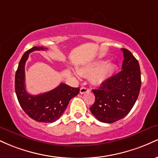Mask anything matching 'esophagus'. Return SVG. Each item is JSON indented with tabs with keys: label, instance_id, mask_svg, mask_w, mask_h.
Returning a JSON list of instances; mask_svg holds the SVG:
<instances>
[{
	"label": "esophagus",
	"instance_id": "obj_1",
	"mask_svg": "<svg viewBox=\"0 0 158 158\" xmlns=\"http://www.w3.org/2000/svg\"><path fill=\"white\" fill-rule=\"evenodd\" d=\"M88 90H88L87 88H85V87H82V88H80V94H85V93H87Z\"/></svg>",
	"mask_w": 158,
	"mask_h": 158
}]
</instances>
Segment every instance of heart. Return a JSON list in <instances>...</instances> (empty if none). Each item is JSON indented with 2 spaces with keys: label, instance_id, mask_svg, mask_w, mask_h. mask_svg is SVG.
I'll return each instance as SVG.
<instances>
[{
  "label": "heart",
  "instance_id": "b5f03b06",
  "mask_svg": "<svg viewBox=\"0 0 158 158\" xmlns=\"http://www.w3.org/2000/svg\"><path fill=\"white\" fill-rule=\"evenodd\" d=\"M116 66L113 63L99 61L78 69L77 72L81 77H90L92 83L96 85H102L112 77Z\"/></svg>",
  "mask_w": 158,
  "mask_h": 158
}]
</instances>
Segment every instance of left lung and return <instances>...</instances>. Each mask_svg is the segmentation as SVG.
Segmentation results:
<instances>
[{"label":"left lung","instance_id":"obj_1","mask_svg":"<svg viewBox=\"0 0 158 158\" xmlns=\"http://www.w3.org/2000/svg\"><path fill=\"white\" fill-rule=\"evenodd\" d=\"M123 52L120 72L93 90L95 102L90 108L98 120L112 123L123 119L135 106L141 87L140 68L138 61L127 49Z\"/></svg>","mask_w":158,"mask_h":158}]
</instances>
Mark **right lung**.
Wrapping results in <instances>:
<instances>
[{"instance_id": "obj_1", "label": "right lung", "mask_w": 158, "mask_h": 158, "mask_svg": "<svg viewBox=\"0 0 158 158\" xmlns=\"http://www.w3.org/2000/svg\"><path fill=\"white\" fill-rule=\"evenodd\" d=\"M43 47H33L25 52L20 60L15 73V89L18 100L22 109L37 122L50 123L59 119L72 98L79 93V88H72L61 83L50 91L39 95H31L25 88V64L29 54L35 50H44Z\"/></svg>"}]
</instances>
